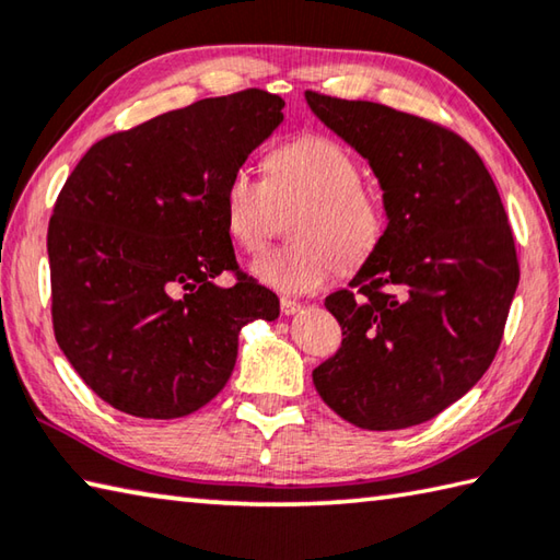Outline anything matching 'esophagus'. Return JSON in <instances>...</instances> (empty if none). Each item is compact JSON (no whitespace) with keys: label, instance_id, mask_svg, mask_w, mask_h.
<instances>
[{"label":"esophagus","instance_id":"1","mask_svg":"<svg viewBox=\"0 0 560 560\" xmlns=\"http://www.w3.org/2000/svg\"><path fill=\"white\" fill-rule=\"evenodd\" d=\"M299 311H301V303H299V301L281 299V313H283V315H293V313H299Z\"/></svg>","mask_w":560,"mask_h":560}]
</instances>
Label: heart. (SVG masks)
<instances>
[{
    "label": "heart",
    "instance_id": "heart-1",
    "mask_svg": "<svg viewBox=\"0 0 560 560\" xmlns=\"http://www.w3.org/2000/svg\"><path fill=\"white\" fill-rule=\"evenodd\" d=\"M267 178L249 168L232 171L222 190V210L232 240L242 249L267 245L277 206L303 202L293 220L289 247L252 259L249 271L279 293H308L332 269H358L382 245L386 208L382 196L360 180L362 171L348 147L323 135H301L273 147L264 159Z\"/></svg>",
    "mask_w": 560,
    "mask_h": 560
}]
</instances>
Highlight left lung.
<instances>
[{"label":"left lung","instance_id":"obj_1","mask_svg":"<svg viewBox=\"0 0 560 560\" xmlns=\"http://www.w3.org/2000/svg\"><path fill=\"white\" fill-rule=\"evenodd\" d=\"M306 103L370 161L389 220L350 289L325 299L342 345L313 384L360 429H409L492 364L520 283L512 228L490 171L455 131L313 90Z\"/></svg>","mask_w":560,"mask_h":560}]
</instances>
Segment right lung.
<instances>
[{
    "label": "right lung",
    "instance_id": "add662e5",
    "mask_svg": "<svg viewBox=\"0 0 560 560\" xmlns=\"http://www.w3.org/2000/svg\"><path fill=\"white\" fill-rule=\"evenodd\" d=\"M281 109L257 88L200 100L100 139L68 176L48 222L54 332L115 409L198 411L235 370L242 325L279 318L277 293L237 271L222 190Z\"/></svg>",
    "mask_w": 560,
    "mask_h": 560
}]
</instances>
